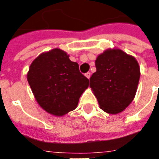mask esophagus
Wrapping results in <instances>:
<instances>
[{
    "label": "esophagus",
    "instance_id": "34e87169",
    "mask_svg": "<svg viewBox=\"0 0 159 159\" xmlns=\"http://www.w3.org/2000/svg\"><path fill=\"white\" fill-rule=\"evenodd\" d=\"M85 76H86L87 78H89V79L90 76H91V73H90V72H87L86 74H85Z\"/></svg>",
    "mask_w": 159,
    "mask_h": 159
}]
</instances>
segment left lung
<instances>
[{
	"label": "left lung",
	"instance_id": "left-lung-1",
	"mask_svg": "<svg viewBox=\"0 0 159 159\" xmlns=\"http://www.w3.org/2000/svg\"><path fill=\"white\" fill-rule=\"evenodd\" d=\"M95 66L90 88L100 108L110 114L123 111L136 93L140 75L136 59L120 49H111L97 57Z\"/></svg>",
	"mask_w": 159,
	"mask_h": 159
}]
</instances>
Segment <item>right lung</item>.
<instances>
[{"instance_id": "right-lung-1", "label": "right lung", "mask_w": 159, "mask_h": 159, "mask_svg": "<svg viewBox=\"0 0 159 159\" xmlns=\"http://www.w3.org/2000/svg\"><path fill=\"white\" fill-rule=\"evenodd\" d=\"M27 79L41 107L55 116L74 110L89 85L78 64L59 48L38 56L30 66Z\"/></svg>"}]
</instances>
